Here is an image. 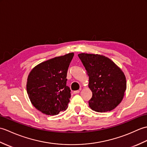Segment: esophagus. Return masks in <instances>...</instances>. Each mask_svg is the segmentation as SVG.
<instances>
[{
    "mask_svg": "<svg viewBox=\"0 0 147 147\" xmlns=\"http://www.w3.org/2000/svg\"><path fill=\"white\" fill-rule=\"evenodd\" d=\"M73 93L74 94H78V93H80V90H76V91H74Z\"/></svg>",
    "mask_w": 147,
    "mask_h": 147,
    "instance_id": "34e87169",
    "label": "esophagus"
}]
</instances>
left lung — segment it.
<instances>
[{
	"instance_id": "obj_1",
	"label": "left lung",
	"mask_w": 147,
	"mask_h": 147,
	"mask_svg": "<svg viewBox=\"0 0 147 147\" xmlns=\"http://www.w3.org/2000/svg\"><path fill=\"white\" fill-rule=\"evenodd\" d=\"M78 57L89 76L88 87L92 92L90 107L98 112L113 110L121 102L126 90L124 73L105 56L82 53Z\"/></svg>"
}]
</instances>
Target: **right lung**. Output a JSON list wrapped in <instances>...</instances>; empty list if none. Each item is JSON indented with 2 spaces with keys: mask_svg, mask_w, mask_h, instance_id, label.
I'll list each match as a JSON object with an SVG mask.
<instances>
[{
  "mask_svg": "<svg viewBox=\"0 0 147 147\" xmlns=\"http://www.w3.org/2000/svg\"><path fill=\"white\" fill-rule=\"evenodd\" d=\"M74 56L69 53L38 64L31 71L26 90L30 100L37 110L54 115L65 111L71 97L66 86L67 72Z\"/></svg>",
  "mask_w": 147,
  "mask_h": 147,
  "instance_id": "right-lung-1",
  "label": "right lung"
}]
</instances>
